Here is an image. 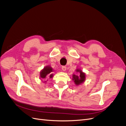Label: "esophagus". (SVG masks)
<instances>
[{
  "mask_svg": "<svg viewBox=\"0 0 126 126\" xmlns=\"http://www.w3.org/2000/svg\"><path fill=\"white\" fill-rule=\"evenodd\" d=\"M62 70H63V71H66V69H67V67H66V66H62Z\"/></svg>",
  "mask_w": 126,
  "mask_h": 126,
  "instance_id": "1",
  "label": "esophagus"
}]
</instances>
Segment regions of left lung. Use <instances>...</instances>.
<instances>
[{
  "label": "left lung",
  "instance_id": "1",
  "mask_svg": "<svg viewBox=\"0 0 126 126\" xmlns=\"http://www.w3.org/2000/svg\"><path fill=\"white\" fill-rule=\"evenodd\" d=\"M77 72H78L79 75H76L75 74L72 75V80H73L76 86H78L84 82L86 80V74L80 69H77L76 70Z\"/></svg>",
  "mask_w": 126,
  "mask_h": 126
}]
</instances>
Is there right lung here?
Instances as JSON below:
<instances>
[{
	"instance_id": "obj_1",
	"label": "right lung",
	"mask_w": 126,
	"mask_h": 126,
	"mask_svg": "<svg viewBox=\"0 0 126 126\" xmlns=\"http://www.w3.org/2000/svg\"><path fill=\"white\" fill-rule=\"evenodd\" d=\"M54 71V70L50 66L45 67L44 69H42L40 72V79H42V81H43V79H44L45 80L44 82H46L48 78H52L53 77V76H54L53 72Z\"/></svg>"
}]
</instances>
